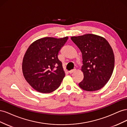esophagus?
Here are the masks:
<instances>
[{
    "instance_id": "1",
    "label": "esophagus",
    "mask_w": 127,
    "mask_h": 127,
    "mask_svg": "<svg viewBox=\"0 0 127 127\" xmlns=\"http://www.w3.org/2000/svg\"><path fill=\"white\" fill-rule=\"evenodd\" d=\"M76 71V69H73V70H71L70 71H69V74H72V72H75Z\"/></svg>"
}]
</instances>
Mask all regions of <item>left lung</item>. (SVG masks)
Here are the masks:
<instances>
[{
	"label": "left lung",
	"mask_w": 127,
	"mask_h": 127,
	"mask_svg": "<svg viewBox=\"0 0 127 127\" xmlns=\"http://www.w3.org/2000/svg\"><path fill=\"white\" fill-rule=\"evenodd\" d=\"M71 39L82 54L84 79L79 86L86 91L100 90L114 69V55L111 45L105 38L93 34L71 36Z\"/></svg>",
	"instance_id": "left-lung-1"
}]
</instances>
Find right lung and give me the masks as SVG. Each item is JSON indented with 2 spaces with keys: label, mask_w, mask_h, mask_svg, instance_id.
<instances>
[{
  "label": "right lung",
  "mask_w": 127,
  "mask_h": 127,
  "mask_svg": "<svg viewBox=\"0 0 127 127\" xmlns=\"http://www.w3.org/2000/svg\"><path fill=\"white\" fill-rule=\"evenodd\" d=\"M68 39V36L41 38L33 42L26 50L23 59V74L36 91L49 93L59 87L65 73L58 55Z\"/></svg>",
  "instance_id": "right-lung-1"
}]
</instances>
